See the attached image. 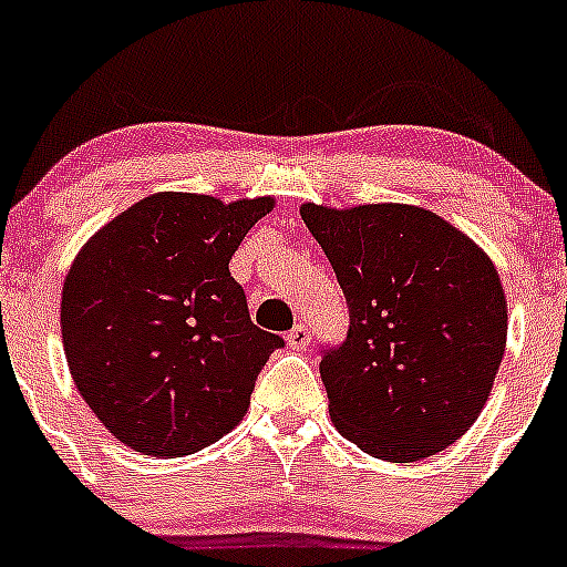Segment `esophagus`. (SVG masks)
I'll return each instance as SVG.
<instances>
[{
    "mask_svg": "<svg viewBox=\"0 0 567 567\" xmlns=\"http://www.w3.org/2000/svg\"><path fill=\"white\" fill-rule=\"evenodd\" d=\"M286 343H289V349H295V351H302V349H306V346L310 343V332H308V327L302 324V321H297V324L291 327L289 332H286Z\"/></svg>",
    "mask_w": 567,
    "mask_h": 567,
    "instance_id": "esophagus-1",
    "label": "esophagus"
}]
</instances>
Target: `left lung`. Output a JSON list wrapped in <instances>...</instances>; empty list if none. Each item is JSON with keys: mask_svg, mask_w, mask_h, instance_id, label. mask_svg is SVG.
<instances>
[{"mask_svg": "<svg viewBox=\"0 0 567 567\" xmlns=\"http://www.w3.org/2000/svg\"><path fill=\"white\" fill-rule=\"evenodd\" d=\"M330 259L349 332L321 346L340 435L386 462L452 446L476 422L505 351L508 310L489 257L413 205H302Z\"/></svg>", "mask_w": 567, "mask_h": 567, "instance_id": "left-lung-1", "label": "left lung"}]
</instances>
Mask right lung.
Returning <instances> with one entry per match:
<instances>
[{"mask_svg": "<svg viewBox=\"0 0 567 567\" xmlns=\"http://www.w3.org/2000/svg\"><path fill=\"white\" fill-rule=\"evenodd\" d=\"M270 197L162 192L81 248L62 291L78 392L135 452L194 454L227 435L284 338L259 330L229 259Z\"/></svg>", "mask_w": 567, "mask_h": 567, "instance_id": "1", "label": "right lung"}]
</instances>
